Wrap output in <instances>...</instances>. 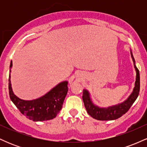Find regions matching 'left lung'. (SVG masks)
<instances>
[{"instance_id": "1", "label": "left lung", "mask_w": 147, "mask_h": 147, "mask_svg": "<svg viewBox=\"0 0 147 147\" xmlns=\"http://www.w3.org/2000/svg\"><path fill=\"white\" fill-rule=\"evenodd\" d=\"M131 55L132 58L134 68L136 71V82L133 92L125 101L116 105L111 106L109 107H99L95 105L91 99L90 92L86 89L83 90V101L87 113L94 119L97 120H114L117 118L122 117L129 110L133 103L136 100L140 92V72L136 65V61L133 56L131 50Z\"/></svg>"}]
</instances>
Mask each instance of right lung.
I'll return each mask as SVG.
<instances>
[{
	"mask_svg": "<svg viewBox=\"0 0 147 147\" xmlns=\"http://www.w3.org/2000/svg\"><path fill=\"white\" fill-rule=\"evenodd\" d=\"M11 68L12 62L11 61L9 75V97L20 112L34 122L50 120L56 117L61 110L63 101L68 92V81L60 82L46 94L38 98L32 100H24L18 97L13 92L10 80Z\"/></svg>",
	"mask_w": 147,
	"mask_h": 147,
	"instance_id": "right-lung-1",
	"label": "right lung"
}]
</instances>
